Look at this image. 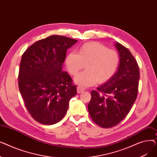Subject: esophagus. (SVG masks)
I'll return each mask as SVG.
<instances>
[{
    "instance_id": "1",
    "label": "esophagus",
    "mask_w": 157,
    "mask_h": 157,
    "mask_svg": "<svg viewBox=\"0 0 157 157\" xmlns=\"http://www.w3.org/2000/svg\"><path fill=\"white\" fill-rule=\"evenodd\" d=\"M85 90V89L84 88H82L81 86H78L77 87V92H78V94H81V93H82L83 92H84Z\"/></svg>"
}]
</instances>
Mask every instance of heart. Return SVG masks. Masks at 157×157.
<instances>
[{"mask_svg": "<svg viewBox=\"0 0 157 157\" xmlns=\"http://www.w3.org/2000/svg\"><path fill=\"white\" fill-rule=\"evenodd\" d=\"M78 54L69 53L65 63L72 76H76L86 65V71L75 78V82L83 87L104 83L111 79L118 71L120 56L114 49L98 42H89L78 48Z\"/></svg>", "mask_w": 157, "mask_h": 157, "instance_id": "heart-1", "label": "heart"}]
</instances>
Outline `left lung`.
<instances>
[{"label": "left lung", "instance_id": "left-lung-1", "mask_svg": "<svg viewBox=\"0 0 157 157\" xmlns=\"http://www.w3.org/2000/svg\"><path fill=\"white\" fill-rule=\"evenodd\" d=\"M120 55L118 71L107 83L91 92L88 109L92 120L102 128H111L125 118L137 98L140 72L128 49L115 44Z\"/></svg>", "mask_w": 157, "mask_h": 157}]
</instances>
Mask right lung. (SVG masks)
<instances>
[{
	"label": "right lung",
	"mask_w": 157,
	"mask_h": 157,
	"mask_svg": "<svg viewBox=\"0 0 157 157\" xmlns=\"http://www.w3.org/2000/svg\"><path fill=\"white\" fill-rule=\"evenodd\" d=\"M77 40L59 35L40 39L23 53L18 87L31 117L43 125L60 121L77 94L69 74L62 70L67 50Z\"/></svg>",
	"instance_id": "right-lung-1"
}]
</instances>
